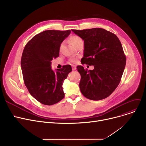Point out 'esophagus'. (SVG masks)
<instances>
[{"instance_id":"obj_1","label":"esophagus","mask_w":146,"mask_h":146,"mask_svg":"<svg viewBox=\"0 0 146 146\" xmlns=\"http://www.w3.org/2000/svg\"><path fill=\"white\" fill-rule=\"evenodd\" d=\"M76 69V67L75 66H74V65L72 66V70H75Z\"/></svg>"}]
</instances>
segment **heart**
<instances>
[{
    "instance_id": "obj_1",
    "label": "heart",
    "mask_w": 146,
    "mask_h": 146,
    "mask_svg": "<svg viewBox=\"0 0 146 146\" xmlns=\"http://www.w3.org/2000/svg\"><path fill=\"white\" fill-rule=\"evenodd\" d=\"M69 41H70L71 44L72 45H73L74 47H76L77 46L83 42V40H82V38L80 37H79L78 35H72L69 38ZM70 61L72 63H75L76 62V60L75 59H72L70 60Z\"/></svg>"
}]
</instances>
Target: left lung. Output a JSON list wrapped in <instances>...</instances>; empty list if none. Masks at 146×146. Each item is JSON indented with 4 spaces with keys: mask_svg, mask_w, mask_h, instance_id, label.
I'll return each mask as SVG.
<instances>
[{
    "mask_svg": "<svg viewBox=\"0 0 146 146\" xmlns=\"http://www.w3.org/2000/svg\"><path fill=\"white\" fill-rule=\"evenodd\" d=\"M72 31L84 40L81 63L94 66L92 70L77 66L81 76L82 94L94 101L108 97L118 86L126 64L119 40L115 34L102 28Z\"/></svg>",
    "mask_w": 146,
    "mask_h": 146,
    "instance_id": "obj_1",
    "label": "left lung"
}]
</instances>
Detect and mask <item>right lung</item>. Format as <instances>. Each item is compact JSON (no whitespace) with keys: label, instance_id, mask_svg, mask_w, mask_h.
<instances>
[{"label":"right lung","instance_id":"add662e5","mask_svg":"<svg viewBox=\"0 0 146 146\" xmlns=\"http://www.w3.org/2000/svg\"><path fill=\"white\" fill-rule=\"evenodd\" d=\"M70 30H47L35 35L25 46L21 65L24 83L29 94L46 105L55 104L64 98V80L72 70L70 65L54 72L51 60L59 56L61 43Z\"/></svg>","mask_w":146,"mask_h":146}]
</instances>
